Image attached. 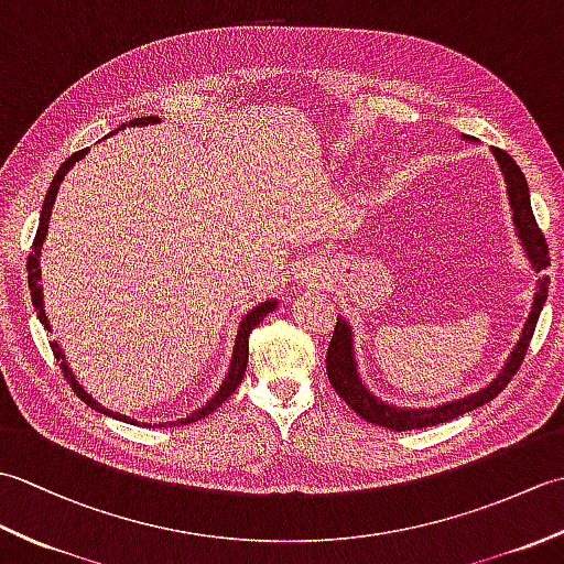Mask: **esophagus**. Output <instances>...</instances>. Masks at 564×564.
<instances>
[{
  "label": "esophagus",
  "instance_id": "obj_1",
  "mask_svg": "<svg viewBox=\"0 0 564 564\" xmlns=\"http://www.w3.org/2000/svg\"><path fill=\"white\" fill-rule=\"evenodd\" d=\"M322 279H325V271H322V267H317V263H313V261L303 263V267H301V281L303 283H317Z\"/></svg>",
  "mask_w": 564,
  "mask_h": 564
}]
</instances>
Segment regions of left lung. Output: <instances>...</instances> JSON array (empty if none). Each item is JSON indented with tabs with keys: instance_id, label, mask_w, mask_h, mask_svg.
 Returning <instances> with one entry per match:
<instances>
[{
	"instance_id": "obj_1",
	"label": "left lung",
	"mask_w": 564,
	"mask_h": 564,
	"mask_svg": "<svg viewBox=\"0 0 564 564\" xmlns=\"http://www.w3.org/2000/svg\"><path fill=\"white\" fill-rule=\"evenodd\" d=\"M463 138L470 140L467 135H463ZM492 154L499 164L501 176H505V182H507L511 223H513V230H517L519 245L523 249L525 259H529L531 269L535 273H541L550 263V257H547L545 237L541 230H538L535 215L531 208L529 184H525V176L519 170V164L511 160V154H507L499 148H492ZM547 283H550L547 275L535 281L531 313L519 334L517 346L511 349V354L505 361V366H501L497 378L477 392H470V394H465V398L434 404V406H398V404L386 402L382 398H378V394L368 390L361 373H358V361H356V349H354V329L349 322H346V317H341V315L337 319V327H334L329 349H327V376H329L332 388L337 390L339 398L349 404L358 416L366 419V422L378 424V426H388L394 431L436 426V424L448 422V419H455L465 412H473V410H477V406H482L489 400H495L497 394L509 386V380L517 376V370L521 368V361L525 356V349H529V341L535 332L538 317H541V310L547 301Z\"/></svg>"
}]
</instances>
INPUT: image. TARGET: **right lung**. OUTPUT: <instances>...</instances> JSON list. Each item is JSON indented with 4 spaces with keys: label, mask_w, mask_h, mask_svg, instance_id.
I'll list each match as a JSON object with an SVG mask.
<instances>
[{
    "label": "right lung",
    "mask_w": 564,
    "mask_h": 564,
    "mask_svg": "<svg viewBox=\"0 0 564 564\" xmlns=\"http://www.w3.org/2000/svg\"><path fill=\"white\" fill-rule=\"evenodd\" d=\"M154 123H160V118L158 116H148V118H133V121L130 123H121L118 126L116 130H123L126 126L128 128H135V126H154ZM113 130V133H116ZM113 133H109L106 138H111ZM89 150H79V152H75L72 154V158H67L63 164H59V170H57V174L53 176V184H51V188H47V194H45V200H43V208H41V218H39V232H35V239H33V247H31V254H29V261H26V269H29V289H31V297H33V307H35V313H39V319L43 322V327L47 329V332H53V327H51V322H47V315H45V303H43V285H41V249H43V242H45V235H47V223H51V213H53V203H55V196H57V188H59V184H63V178L67 176V172L72 170V166H75L84 154H87ZM279 307V301H263V303H259V305H254L249 310V313L239 319V327H237V337H235V346H232V358H230V368H227V373H225V380H223V386L215 390V394L213 398L203 404V406H198L196 412H191L186 419H178V422H170V424H174V426H178V424H191V422H198L200 416H206V414H210L213 410H218V406L230 398V394L235 392V388L239 386V382H242V378H245V370H247V358H249V334H251V329H254L259 322L267 317L269 313H273V310ZM51 349H53V354H55V358L59 361V368H63V373H65V378H67V382L72 386V390H75L79 398L87 402L91 410H97V412H101V414H109V416H113V419H118V422H128V424H138V419H130V416H126V414H121V412H111V410H106V406L97 400V398H91V394L84 390V386L82 382L77 380V376L72 373V368H69V364H67V358H65V351H63V346H59L57 341H51Z\"/></svg>",
    "instance_id": "right-lung-1"
}]
</instances>
